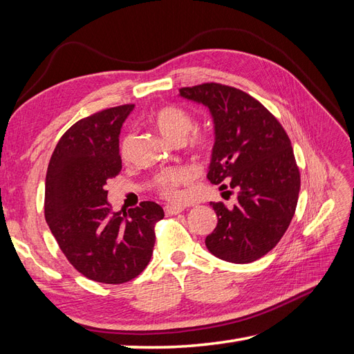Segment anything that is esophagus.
<instances>
[{"label":"esophagus","instance_id":"obj_1","mask_svg":"<svg viewBox=\"0 0 354 354\" xmlns=\"http://www.w3.org/2000/svg\"><path fill=\"white\" fill-rule=\"evenodd\" d=\"M164 209H165L167 216H177V214L185 211V208L181 205H165Z\"/></svg>","mask_w":354,"mask_h":354}]
</instances>
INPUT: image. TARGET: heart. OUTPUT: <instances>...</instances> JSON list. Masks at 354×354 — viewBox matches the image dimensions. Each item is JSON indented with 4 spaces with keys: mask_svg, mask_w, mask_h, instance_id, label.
Wrapping results in <instances>:
<instances>
[{
    "mask_svg": "<svg viewBox=\"0 0 354 354\" xmlns=\"http://www.w3.org/2000/svg\"><path fill=\"white\" fill-rule=\"evenodd\" d=\"M152 122L156 130L169 142H183L194 128V118L192 115L178 108V106H164L152 115ZM130 137H125L121 145V153L127 155L130 147ZM211 136L207 131H195L190 137V146L196 151H207L211 146ZM194 178V171L186 167H176L160 171L155 177V186L159 194L168 199H177L180 195V186L187 185Z\"/></svg>",
    "mask_w": 354,
    "mask_h": 354,
    "instance_id": "obj_1",
    "label": "heart"
}]
</instances>
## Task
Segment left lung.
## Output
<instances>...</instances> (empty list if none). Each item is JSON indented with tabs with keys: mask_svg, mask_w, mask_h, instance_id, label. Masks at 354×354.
I'll return each instance as SVG.
<instances>
[{
	"mask_svg": "<svg viewBox=\"0 0 354 354\" xmlns=\"http://www.w3.org/2000/svg\"><path fill=\"white\" fill-rule=\"evenodd\" d=\"M180 95L203 104L212 116L216 142L208 180L230 183L220 190L238 192L233 208L209 203L218 223L207 248L229 263L259 260L281 241L297 208L299 171L291 140L259 100L238 88L207 82L180 88Z\"/></svg>",
	"mask_w": 354,
	"mask_h": 354,
	"instance_id": "8db88e82",
	"label": "left lung"
}]
</instances>
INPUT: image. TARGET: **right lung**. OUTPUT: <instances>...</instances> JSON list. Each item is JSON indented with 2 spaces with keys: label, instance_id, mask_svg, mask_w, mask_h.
<instances>
[{
  "label": "right lung",
  "instance_id": "add662e5",
  "mask_svg": "<svg viewBox=\"0 0 354 354\" xmlns=\"http://www.w3.org/2000/svg\"><path fill=\"white\" fill-rule=\"evenodd\" d=\"M134 104L104 109L73 124L51 155L46 177V221L62 252L81 274L124 283L151 261L155 224L164 218L146 201L127 214L112 212L104 189L120 174V134Z\"/></svg>",
  "mask_w": 354,
  "mask_h": 354
}]
</instances>
